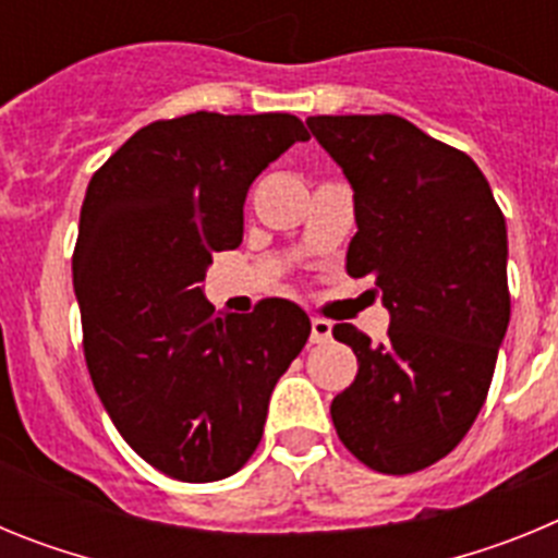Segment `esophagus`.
<instances>
[{
    "label": "esophagus",
    "mask_w": 558,
    "mask_h": 558,
    "mask_svg": "<svg viewBox=\"0 0 558 558\" xmlns=\"http://www.w3.org/2000/svg\"><path fill=\"white\" fill-rule=\"evenodd\" d=\"M332 338V324L324 318H313L310 322V343H327Z\"/></svg>",
    "instance_id": "1"
}]
</instances>
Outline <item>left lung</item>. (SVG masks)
<instances>
[{"label":"left lung","mask_w":558,"mask_h":558,"mask_svg":"<svg viewBox=\"0 0 558 558\" xmlns=\"http://www.w3.org/2000/svg\"><path fill=\"white\" fill-rule=\"evenodd\" d=\"M354 190L347 274L374 276L388 340L335 324L357 377L332 399L349 452L411 475L458 447L481 413L511 318L506 218L466 153L393 113L310 117Z\"/></svg>","instance_id":"8db88e82"}]
</instances>
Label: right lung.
<instances>
[{
  "instance_id": "right-lung-1",
  "label": "right lung",
  "mask_w": 558,
  "mask_h": 558,
  "mask_svg": "<svg viewBox=\"0 0 558 558\" xmlns=\"http://www.w3.org/2000/svg\"><path fill=\"white\" fill-rule=\"evenodd\" d=\"M307 140L293 113L195 111L140 128L88 181L72 256L88 374L133 452L175 481H220L254 456L310 338L284 299L215 315L201 290L211 254L243 243L256 175Z\"/></svg>"
}]
</instances>
